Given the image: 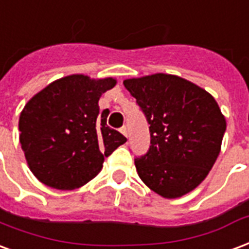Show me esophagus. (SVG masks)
Masks as SVG:
<instances>
[{
    "label": "esophagus",
    "mask_w": 249,
    "mask_h": 249,
    "mask_svg": "<svg viewBox=\"0 0 249 249\" xmlns=\"http://www.w3.org/2000/svg\"><path fill=\"white\" fill-rule=\"evenodd\" d=\"M120 132H121V133L124 134L125 137H128V130H126V126H121V128H120Z\"/></svg>",
    "instance_id": "1"
}]
</instances>
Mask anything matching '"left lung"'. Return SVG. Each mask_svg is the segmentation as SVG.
Returning <instances> with one entry per match:
<instances>
[{
    "label": "left lung",
    "instance_id": "1",
    "mask_svg": "<svg viewBox=\"0 0 249 249\" xmlns=\"http://www.w3.org/2000/svg\"><path fill=\"white\" fill-rule=\"evenodd\" d=\"M146 117L150 148L136 158L141 181L174 199L198 187L218 158L226 119L209 92L183 78L153 73L124 80Z\"/></svg>",
    "mask_w": 249,
    "mask_h": 249
}]
</instances>
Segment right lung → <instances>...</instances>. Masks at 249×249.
Wrapping results in <instances>:
<instances>
[{"label":"right lung","mask_w":249,"mask_h":249,"mask_svg":"<svg viewBox=\"0 0 249 249\" xmlns=\"http://www.w3.org/2000/svg\"><path fill=\"white\" fill-rule=\"evenodd\" d=\"M116 79L68 75L27 101L19 116V142L38 181L58 190H75L100 173L104 158L126 142L99 113L101 95Z\"/></svg>","instance_id":"right-lung-1"}]
</instances>
